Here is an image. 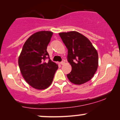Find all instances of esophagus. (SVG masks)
I'll return each instance as SVG.
<instances>
[{
	"label": "esophagus",
	"mask_w": 120,
	"mask_h": 120,
	"mask_svg": "<svg viewBox=\"0 0 120 120\" xmlns=\"http://www.w3.org/2000/svg\"><path fill=\"white\" fill-rule=\"evenodd\" d=\"M60 64H61V65L64 64H65V60H64V59H63V60H62V61L61 62V63H60Z\"/></svg>",
	"instance_id": "1"
}]
</instances>
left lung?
I'll return each mask as SVG.
<instances>
[{
    "mask_svg": "<svg viewBox=\"0 0 120 120\" xmlns=\"http://www.w3.org/2000/svg\"><path fill=\"white\" fill-rule=\"evenodd\" d=\"M68 49L71 71L67 77L71 83L81 85L90 81L98 67V54L89 39L77 31L59 33Z\"/></svg>",
    "mask_w": 120,
    "mask_h": 120,
    "instance_id": "left-lung-1",
    "label": "left lung"
}]
</instances>
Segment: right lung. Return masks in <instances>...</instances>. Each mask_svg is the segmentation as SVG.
Wrapping results in <instances>:
<instances>
[{
	"label": "right lung",
	"instance_id": "right-lung-1",
	"mask_svg": "<svg viewBox=\"0 0 120 120\" xmlns=\"http://www.w3.org/2000/svg\"><path fill=\"white\" fill-rule=\"evenodd\" d=\"M53 33L41 31L31 35L23 46L19 57L22 75L34 89L43 90L52 83L58 65L49 59L47 47ZM46 58L49 59L46 62Z\"/></svg>",
	"mask_w": 120,
	"mask_h": 120
}]
</instances>
